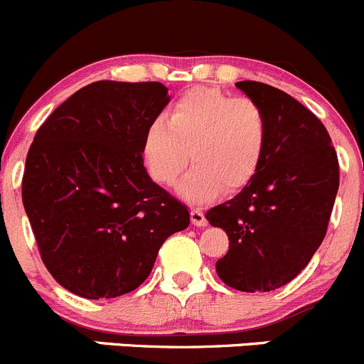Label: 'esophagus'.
Listing matches in <instances>:
<instances>
[{
    "label": "esophagus",
    "instance_id": "34e87169",
    "mask_svg": "<svg viewBox=\"0 0 364 364\" xmlns=\"http://www.w3.org/2000/svg\"><path fill=\"white\" fill-rule=\"evenodd\" d=\"M191 223L194 226L201 228V226H207V219H205V213L201 212L200 208H191Z\"/></svg>",
    "mask_w": 364,
    "mask_h": 364
}]
</instances>
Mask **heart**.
Instances as JSON below:
<instances>
[{
    "label": "heart",
    "instance_id": "b5f03b06",
    "mask_svg": "<svg viewBox=\"0 0 364 364\" xmlns=\"http://www.w3.org/2000/svg\"><path fill=\"white\" fill-rule=\"evenodd\" d=\"M268 144V119L250 100L219 89L194 87L173 103L168 119L154 117L141 138V157L161 186H173L191 157L193 168L178 183L191 203L231 194L252 181Z\"/></svg>",
    "mask_w": 364,
    "mask_h": 364
}]
</instances>
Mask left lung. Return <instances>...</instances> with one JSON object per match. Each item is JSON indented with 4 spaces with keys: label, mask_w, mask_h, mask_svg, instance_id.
<instances>
[{
    "label": "left lung",
    "mask_w": 364,
    "mask_h": 364,
    "mask_svg": "<svg viewBox=\"0 0 364 364\" xmlns=\"http://www.w3.org/2000/svg\"><path fill=\"white\" fill-rule=\"evenodd\" d=\"M237 87L263 108L268 144L252 181L207 219L230 238L215 263L220 280L243 293H268L291 282L324 240L338 157L324 124L293 96L254 80Z\"/></svg>",
    "instance_id": "obj_1"
}]
</instances>
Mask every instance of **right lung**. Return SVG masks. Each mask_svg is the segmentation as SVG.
Returning <instances> with one entry per match:
<instances>
[{
    "label": "right lung",
    "instance_id": "right-lung-1",
    "mask_svg": "<svg viewBox=\"0 0 364 364\" xmlns=\"http://www.w3.org/2000/svg\"><path fill=\"white\" fill-rule=\"evenodd\" d=\"M170 96L161 82L89 84L36 131L22 203L50 275L87 299L136 289L170 235L189 226L186 205L144 166L145 127Z\"/></svg>",
    "mask_w": 364,
    "mask_h": 364
}]
</instances>
